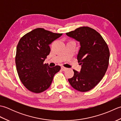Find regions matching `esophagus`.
I'll return each instance as SVG.
<instances>
[{"mask_svg": "<svg viewBox=\"0 0 121 121\" xmlns=\"http://www.w3.org/2000/svg\"><path fill=\"white\" fill-rule=\"evenodd\" d=\"M61 70H62L63 71H65L66 70H67V68H66L65 67H63V66H62V67H61Z\"/></svg>", "mask_w": 121, "mask_h": 121, "instance_id": "34e87169", "label": "esophagus"}]
</instances>
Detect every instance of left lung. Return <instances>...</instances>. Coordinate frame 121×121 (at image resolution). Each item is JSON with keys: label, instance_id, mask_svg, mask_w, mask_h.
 Instances as JSON below:
<instances>
[{"label": "left lung", "instance_id": "8db88e82", "mask_svg": "<svg viewBox=\"0 0 121 121\" xmlns=\"http://www.w3.org/2000/svg\"><path fill=\"white\" fill-rule=\"evenodd\" d=\"M66 34L80 43L77 59L82 65L80 72L73 70L74 76L68 81L77 91H88L99 83L106 72L110 57L108 46L98 32L88 26L78 27Z\"/></svg>", "mask_w": 121, "mask_h": 121}]
</instances>
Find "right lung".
<instances>
[{"label": "right lung", "mask_w": 121, "mask_h": 121, "mask_svg": "<svg viewBox=\"0 0 121 121\" xmlns=\"http://www.w3.org/2000/svg\"><path fill=\"white\" fill-rule=\"evenodd\" d=\"M62 35L37 28L20 39L15 64L20 81L29 91L34 93L44 91L50 87L55 74L60 70V66L50 68L43 62L50 52L49 45Z\"/></svg>", "instance_id": "add662e5"}]
</instances>
